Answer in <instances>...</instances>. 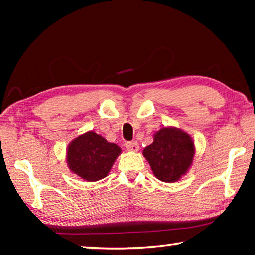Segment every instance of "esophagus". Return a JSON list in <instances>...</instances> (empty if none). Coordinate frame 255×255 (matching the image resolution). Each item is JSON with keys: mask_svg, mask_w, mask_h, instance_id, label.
<instances>
[{"mask_svg": "<svg viewBox=\"0 0 255 255\" xmlns=\"http://www.w3.org/2000/svg\"><path fill=\"white\" fill-rule=\"evenodd\" d=\"M126 148L129 152H137L139 149V145H138L137 141H127Z\"/></svg>", "mask_w": 255, "mask_h": 255, "instance_id": "obj_1", "label": "esophagus"}]
</instances>
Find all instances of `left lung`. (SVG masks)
Segmentation results:
<instances>
[{"label":"left lung","instance_id":"obj_1","mask_svg":"<svg viewBox=\"0 0 255 255\" xmlns=\"http://www.w3.org/2000/svg\"><path fill=\"white\" fill-rule=\"evenodd\" d=\"M196 147L192 138L182 129L163 127L154 141L143 150L154 175L163 182H176L192 165Z\"/></svg>","mask_w":255,"mask_h":255}]
</instances>
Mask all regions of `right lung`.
Instances as JSON below:
<instances>
[{
	"mask_svg": "<svg viewBox=\"0 0 255 255\" xmlns=\"http://www.w3.org/2000/svg\"><path fill=\"white\" fill-rule=\"evenodd\" d=\"M122 148L94 131L73 139L67 147L66 162L73 173L88 182H96L109 174Z\"/></svg>",
	"mask_w": 255,
	"mask_h": 255,
	"instance_id": "1",
	"label": "right lung"
}]
</instances>
